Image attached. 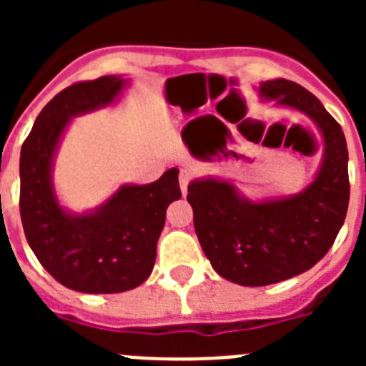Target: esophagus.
Instances as JSON below:
<instances>
[{
	"mask_svg": "<svg viewBox=\"0 0 366 366\" xmlns=\"http://www.w3.org/2000/svg\"><path fill=\"white\" fill-rule=\"evenodd\" d=\"M192 177H194V172L192 170H189V168H183V170L179 172V187L183 194H187V189H189Z\"/></svg>",
	"mask_w": 366,
	"mask_h": 366,
	"instance_id": "34e87169",
	"label": "esophagus"
}]
</instances>
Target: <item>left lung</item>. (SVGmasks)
<instances>
[{
    "mask_svg": "<svg viewBox=\"0 0 366 366\" xmlns=\"http://www.w3.org/2000/svg\"><path fill=\"white\" fill-rule=\"evenodd\" d=\"M264 99L306 113L325 137V163L293 198L253 203L227 181L189 185L194 229L216 273L240 286H267L308 271L334 245L350 199L348 148L341 126L313 93L292 80H267Z\"/></svg>",
    "mask_w": 366,
    "mask_h": 366,
    "instance_id": "1",
    "label": "left lung"
}]
</instances>
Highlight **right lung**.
I'll return each instance as SVG.
<instances>
[{
	"mask_svg": "<svg viewBox=\"0 0 366 366\" xmlns=\"http://www.w3.org/2000/svg\"><path fill=\"white\" fill-rule=\"evenodd\" d=\"M124 80L115 74L76 82L47 102L19 155V214L41 266L82 293H121L150 277L167 207L181 198L177 168L150 185H124L93 214L71 216L51 185L54 148L73 115L109 104Z\"/></svg>",
	"mask_w": 366,
	"mask_h": 366,
	"instance_id": "obj_1",
	"label": "right lung"
}]
</instances>
